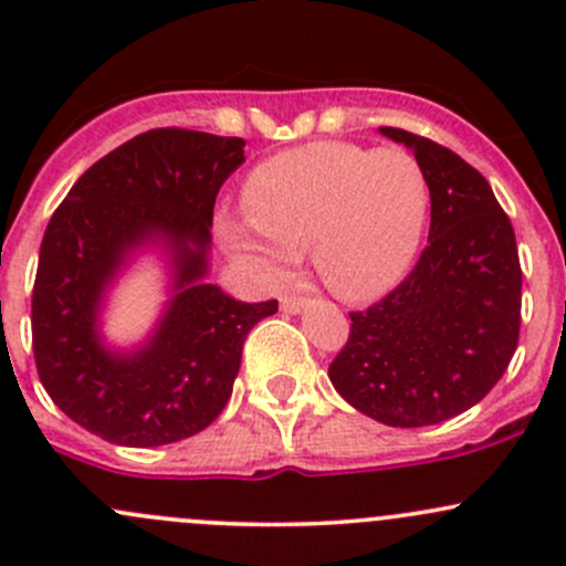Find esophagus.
Instances as JSON below:
<instances>
[{"instance_id": "esophagus-1", "label": "esophagus", "mask_w": 566, "mask_h": 566, "mask_svg": "<svg viewBox=\"0 0 566 566\" xmlns=\"http://www.w3.org/2000/svg\"><path fill=\"white\" fill-rule=\"evenodd\" d=\"M304 306H306V301L298 298V295H284L282 298V312H287V315H298Z\"/></svg>"}]
</instances>
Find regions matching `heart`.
I'll list each match as a JSON object with an SVG mask.
<instances>
[{
	"label": "heart",
	"instance_id": "b5f03b06",
	"mask_svg": "<svg viewBox=\"0 0 566 566\" xmlns=\"http://www.w3.org/2000/svg\"><path fill=\"white\" fill-rule=\"evenodd\" d=\"M243 202L249 219L221 221V238L262 279H282L310 247L331 293L373 301L413 262L430 182L399 147L319 142L256 164Z\"/></svg>",
	"mask_w": 566,
	"mask_h": 566
}]
</instances>
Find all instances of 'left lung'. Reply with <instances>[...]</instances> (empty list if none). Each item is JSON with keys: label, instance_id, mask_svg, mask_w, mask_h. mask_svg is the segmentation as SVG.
<instances>
[{"label": "left lung", "instance_id": "1", "mask_svg": "<svg viewBox=\"0 0 566 566\" xmlns=\"http://www.w3.org/2000/svg\"><path fill=\"white\" fill-rule=\"evenodd\" d=\"M430 182V238L413 271L367 312L331 361L334 389L389 427H427L488 397L515 356L523 273L493 188L458 153L402 128Z\"/></svg>", "mask_w": 566, "mask_h": 566}]
</instances>
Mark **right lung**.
Wrapping results in <instances>:
<instances>
[{
	"instance_id": "obj_1",
	"label": "right lung",
	"mask_w": 566,
	"mask_h": 566,
	"mask_svg": "<svg viewBox=\"0 0 566 566\" xmlns=\"http://www.w3.org/2000/svg\"><path fill=\"white\" fill-rule=\"evenodd\" d=\"M247 142L156 128L87 169L45 227L32 290L43 389L76 424L117 447H164L224 410L243 342L276 301L247 304L208 282L213 205ZM168 254L170 301L130 352L108 348L99 312L136 250Z\"/></svg>"
}]
</instances>
